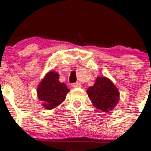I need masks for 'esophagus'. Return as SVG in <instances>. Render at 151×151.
Masks as SVG:
<instances>
[{
	"instance_id": "34e87169",
	"label": "esophagus",
	"mask_w": 151,
	"mask_h": 151,
	"mask_svg": "<svg viewBox=\"0 0 151 151\" xmlns=\"http://www.w3.org/2000/svg\"><path fill=\"white\" fill-rule=\"evenodd\" d=\"M72 87H74V88L80 87L81 83L79 82V81H77V82H76V83H73V84H72Z\"/></svg>"
}]
</instances>
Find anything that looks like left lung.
I'll use <instances>...</instances> for the list:
<instances>
[{
  "label": "left lung",
  "instance_id": "1",
  "mask_svg": "<svg viewBox=\"0 0 151 151\" xmlns=\"http://www.w3.org/2000/svg\"><path fill=\"white\" fill-rule=\"evenodd\" d=\"M86 92L93 105L104 112L112 110L119 99L117 88L106 77H97L93 86L89 87Z\"/></svg>",
  "mask_w": 151,
  "mask_h": 151
}]
</instances>
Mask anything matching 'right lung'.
Masks as SVG:
<instances>
[{
  "label": "right lung",
  "mask_w": 151,
  "mask_h": 151,
  "mask_svg": "<svg viewBox=\"0 0 151 151\" xmlns=\"http://www.w3.org/2000/svg\"><path fill=\"white\" fill-rule=\"evenodd\" d=\"M69 91L65 83L59 81V74L50 72L38 86L37 96L45 108L52 109L65 101Z\"/></svg>",
  "instance_id": "right-lung-1"
}]
</instances>
